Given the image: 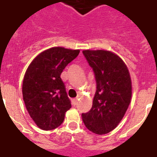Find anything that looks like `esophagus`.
<instances>
[{"mask_svg": "<svg viewBox=\"0 0 157 157\" xmlns=\"http://www.w3.org/2000/svg\"><path fill=\"white\" fill-rule=\"evenodd\" d=\"M72 103H73V105H76L78 104V99L76 98V99H74L73 101H72Z\"/></svg>", "mask_w": 157, "mask_h": 157, "instance_id": "34e87169", "label": "esophagus"}]
</instances>
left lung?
Listing matches in <instances>:
<instances>
[{
    "instance_id": "left-lung-1",
    "label": "left lung",
    "mask_w": 157,
    "mask_h": 157,
    "mask_svg": "<svg viewBox=\"0 0 157 157\" xmlns=\"http://www.w3.org/2000/svg\"><path fill=\"white\" fill-rule=\"evenodd\" d=\"M95 75L97 90L92 108L82 113L83 123L97 134L114 130L130 105L132 86L130 73L123 59L106 50H83Z\"/></svg>"
}]
</instances>
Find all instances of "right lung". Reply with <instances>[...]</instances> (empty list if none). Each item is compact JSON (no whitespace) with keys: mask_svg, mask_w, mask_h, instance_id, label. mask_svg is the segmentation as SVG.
I'll use <instances>...</instances> for the list:
<instances>
[{"mask_svg":"<svg viewBox=\"0 0 157 157\" xmlns=\"http://www.w3.org/2000/svg\"><path fill=\"white\" fill-rule=\"evenodd\" d=\"M80 51L53 47L41 52L29 65L23 82L27 112L41 130L61 125L71 104L60 75Z\"/></svg>","mask_w":157,"mask_h":157,"instance_id":"add662e5","label":"right lung"}]
</instances>
